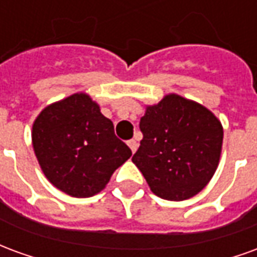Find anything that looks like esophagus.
Wrapping results in <instances>:
<instances>
[{"label": "esophagus", "mask_w": 257, "mask_h": 257, "mask_svg": "<svg viewBox=\"0 0 257 257\" xmlns=\"http://www.w3.org/2000/svg\"><path fill=\"white\" fill-rule=\"evenodd\" d=\"M128 146L129 147H131V150H132V153H135V151L138 150V142H136V140L135 139H131V140H128Z\"/></svg>", "instance_id": "34e87169"}]
</instances>
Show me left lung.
<instances>
[{
  "mask_svg": "<svg viewBox=\"0 0 257 257\" xmlns=\"http://www.w3.org/2000/svg\"><path fill=\"white\" fill-rule=\"evenodd\" d=\"M143 139L132 161L153 193L183 201L204 189L219 165L223 126L206 107L167 95L140 118Z\"/></svg>",
  "mask_w": 257,
  "mask_h": 257,
  "instance_id": "obj_1",
  "label": "left lung"
}]
</instances>
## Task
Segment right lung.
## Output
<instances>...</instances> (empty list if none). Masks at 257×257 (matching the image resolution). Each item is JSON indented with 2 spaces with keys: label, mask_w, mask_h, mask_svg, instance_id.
<instances>
[{
  "label": "right lung",
  "mask_w": 257,
  "mask_h": 257,
  "mask_svg": "<svg viewBox=\"0 0 257 257\" xmlns=\"http://www.w3.org/2000/svg\"><path fill=\"white\" fill-rule=\"evenodd\" d=\"M33 147L42 172L60 191L88 198L106 187L132 156L114 125L86 93L45 107L33 123Z\"/></svg>",
  "instance_id": "1"
}]
</instances>
